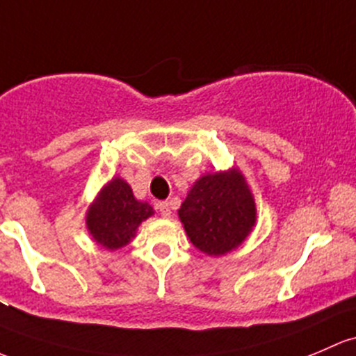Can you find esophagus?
<instances>
[{
    "instance_id": "obj_1",
    "label": "esophagus",
    "mask_w": 356,
    "mask_h": 356,
    "mask_svg": "<svg viewBox=\"0 0 356 356\" xmlns=\"http://www.w3.org/2000/svg\"><path fill=\"white\" fill-rule=\"evenodd\" d=\"M156 208H159L160 215H162L163 218H170L172 211H170V204H168L167 201H162V203H159V204H156Z\"/></svg>"
}]
</instances>
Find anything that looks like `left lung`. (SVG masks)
Listing matches in <instances>:
<instances>
[{"label": "left lung", "mask_w": 356, "mask_h": 356, "mask_svg": "<svg viewBox=\"0 0 356 356\" xmlns=\"http://www.w3.org/2000/svg\"><path fill=\"white\" fill-rule=\"evenodd\" d=\"M177 213L193 245L215 257L244 244L257 220L254 194L238 167L201 175Z\"/></svg>", "instance_id": "8db88e82"}]
</instances>
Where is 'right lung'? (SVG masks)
Wrapping results in <instances>:
<instances>
[{"label": "right lung", "instance_id": "obj_1", "mask_svg": "<svg viewBox=\"0 0 356 356\" xmlns=\"http://www.w3.org/2000/svg\"><path fill=\"white\" fill-rule=\"evenodd\" d=\"M153 213L147 201L134 197L124 179L114 175L90 203L85 223L93 242L107 250H118L136 237L138 227Z\"/></svg>", "mask_w": 356, "mask_h": 356}]
</instances>
